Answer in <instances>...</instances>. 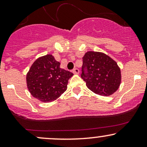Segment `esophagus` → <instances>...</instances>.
<instances>
[{
	"label": "esophagus",
	"mask_w": 147,
	"mask_h": 147,
	"mask_svg": "<svg viewBox=\"0 0 147 147\" xmlns=\"http://www.w3.org/2000/svg\"><path fill=\"white\" fill-rule=\"evenodd\" d=\"M72 72H73L74 74H75V75H77V74H79V70L78 68H75V69H73V70H72Z\"/></svg>",
	"instance_id": "1"
}]
</instances>
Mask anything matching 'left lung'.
Segmentation results:
<instances>
[{"mask_svg": "<svg viewBox=\"0 0 147 147\" xmlns=\"http://www.w3.org/2000/svg\"><path fill=\"white\" fill-rule=\"evenodd\" d=\"M81 77L92 92L102 96L113 95L121 83L120 68L102 52L89 51L83 57Z\"/></svg>", "mask_w": 147, "mask_h": 147, "instance_id": "8db88e82", "label": "left lung"}]
</instances>
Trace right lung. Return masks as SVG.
Returning <instances> with one entry per match:
<instances>
[{
  "label": "right lung",
  "instance_id": "right-lung-1",
  "mask_svg": "<svg viewBox=\"0 0 147 147\" xmlns=\"http://www.w3.org/2000/svg\"><path fill=\"white\" fill-rule=\"evenodd\" d=\"M73 73L60 68L52 55L39 57L34 62L26 76L31 95L43 102H50L66 90L68 79Z\"/></svg>",
  "mask_w": 147,
  "mask_h": 147
}]
</instances>
